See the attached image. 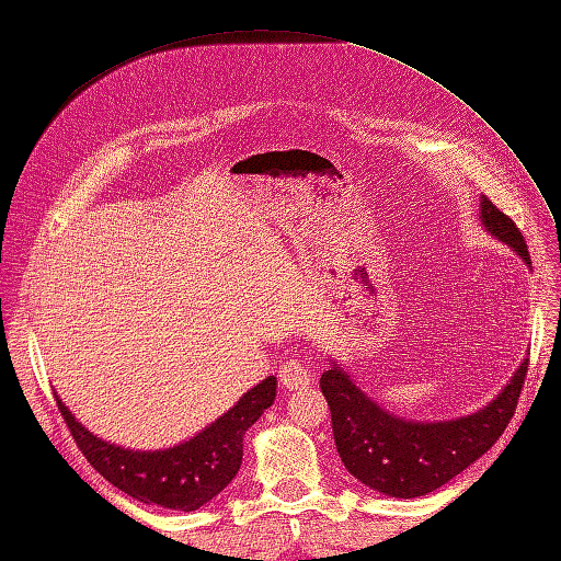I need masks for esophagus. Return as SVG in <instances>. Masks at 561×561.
I'll use <instances>...</instances> for the list:
<instances>
[{
	"label": "esophagus",
	"instance_id": "obj_1",
	"mask_svg": "<svg viewBox=\"0 0 561 561\" xmlns=\"http://www.w3.org/2000/svg\"><path fill=\"white\" fill-rule=\"evenodd\" d=\"M279 380L284 388L304 390L311 386V371H308L306 364H301V359H289L279 368Z\"/></svg>",
	"mask_w": 561,
	"mask_h": 561
}]
</instances>
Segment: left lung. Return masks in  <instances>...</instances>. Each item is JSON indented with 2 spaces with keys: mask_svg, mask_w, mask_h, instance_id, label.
<instances>
[{
  "mask_svg": "<svg viewBox=\"0 0 561 561\" xmlns=\"http://www.w3.org/2000/svg\"><path fill=\"white\" fill-rule=\"evenodd\" d=\"M480 219L486 231L530 265L518 226L484 195ZM526 374L528 359L484 410L450 422H408L386 412L335 362L320 376V390L330 404L344 468L380 494L414 499L444 486L496 444L516 412Z\"/></svg>",
  "mask_w": 561,
  "mask_h": 561,
  "instance_id": "1",
  "label": "left lung"
}]
</instances>
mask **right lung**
<instances>
[{"mask_svg": "<svg viewBox=\"0 0 561 561\" xmlns=\"http://www.w3.org/2000/svg\"><path fill=\"white\" fill-rule=\"evenodd\" d=\"M277 396V378L267 376L233 408L181 446L165 450H129L83 428L57 398L67 428L93 470L141 504L195 511L229 484L243 460V434Z\"/></svg>", "mask_w": 561, "mask_h": 561, "instance_id": "add662e5", "label": "right lung"}]
</instances>
